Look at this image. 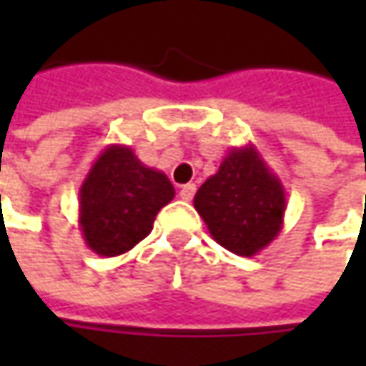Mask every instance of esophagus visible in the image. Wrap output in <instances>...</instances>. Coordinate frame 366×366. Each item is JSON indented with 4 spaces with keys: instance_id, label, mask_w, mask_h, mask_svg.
I'll list each match as a JSON object with an SVG mask.
<instances>
[{
    "instance_id": "34e87169",
    "label": "esophagus",
    "mask_w": 366,
    "mask_h": 366,
    "mask_svg": "<svg viewBox=\"0 0 366 366\" xmlns=\"http://www.w3.org/2000/svg\"><path fill=\"white\" fill-rule=\"evenodd\" d=\"M193 195H195V185H193V183H187V185H183V187L179 189V197H181L183 202H191Z\"/></svg>"
}]
</instances>
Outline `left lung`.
<instances>
[{"instance_id": "8db88e82", "label": "left lung", "mask_w": 366, "mask_h": 366, "mask_svg": "<svg viewBox=\"0 0 366 366\" xmlns=\"http://www.w3.org/2000/svg\"><path fill=\"white\" fill-rule=\"evenodd\" d=\"M193 205L212 238L238 257H254L283 228L287 195L254 144L228 150L218 173L205 179Z\"/></svg>"}]
</instances>
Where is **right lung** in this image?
I'll return each instance as SVG.
<instances>
[{
    "label": "right lung",
    "instance_id": "add662e5",
    "mask_svg": "<svg viewBox=\"0 0 366 366\" xmlns=\"http://www.w3.org/2000/svg\"><path fill=\"white\" fill-rule=\"evenodd\" d=\"M175 197L159 169L147 167L130 147L109 144L79 187V228L99 257H118L144 240L157 214Z\"/></svg>",
    "mask_w": 366,
    "mask_h": 366
}]
</instances>
